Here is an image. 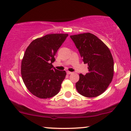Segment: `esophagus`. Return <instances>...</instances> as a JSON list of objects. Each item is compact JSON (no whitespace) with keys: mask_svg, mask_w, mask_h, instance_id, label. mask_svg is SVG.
Instances as JSON below:
<instances>
[{"mask_svg":"<svg viewBox=\"0 0 131 131\" xmlns=\"http://www.w3.org/2000/svg\"><path fill=\"white\" fill-rule=\"evenodd\" d=\"M72 74V72H69V71H67V74Z\"/></svg>","mask_w":131,"mask_h":131,"instance_id":"34e87169","label":"esophagus"}]
</instances>
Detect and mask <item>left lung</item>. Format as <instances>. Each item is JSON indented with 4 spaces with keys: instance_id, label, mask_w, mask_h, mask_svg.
I'll return each mask as SVG.
<instances>
[{
    "instance_id": "left-lung-1",
    "label": "left lung",
    "mask_w": 131,
    "mask_h": 131,
    "mask_svg": "<svg viewBox=\"0 0 131 131\" xmlns=\"http://www.w3.org/2000/svg\"><path fill=\"white\" fill-rule=\"evenodd\" d=\"M84 63L88 64V73L80 74L75 86L80 95L96 97L104 93L114 75V61L108 47L90 33L71 35Z\"/></svg>"
}]
</instances>
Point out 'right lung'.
Segmentation results:
<instances>
[{"label": "right lung", "instance_id": "obj_1", "mask_svg": "<svg viewBox=\"0 0 131 131\" xmlns=\"http://www.w3.org/2000/svg\"><path fill=\"white\" fill-rule=\"evenodd\" d=\"M68 36L64 34L47 35L34 40L26 50L21 73L26 88L35 96L50 98L60 91L67 73L57 70L52 63Z\"/></svg>", "mask_w": 131, "mask_h": 131}]
</instances>
